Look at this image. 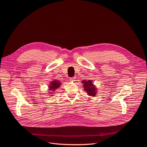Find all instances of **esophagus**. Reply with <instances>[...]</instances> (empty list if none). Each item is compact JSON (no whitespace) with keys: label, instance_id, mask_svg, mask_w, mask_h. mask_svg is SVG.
I'll list each match as a JSON object with an SVG mask.
<instances>
[{"label":"esophagus","instance_id":"34e87169","mask_svg":"<svg viewBox=\"0 0 147 147\" xmlns=\"http://www.w3.org/2000/svg\"><path fill=\"white\" fill-rule=\"evenodd\" d=\"M70 80L71 82H74V81H76V77H71V78H70Z\"/></svg>","mask_w":147,"mask_h":147}]
</instances>
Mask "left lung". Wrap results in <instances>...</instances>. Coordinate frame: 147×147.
<instances>
[{"mask_svg":"<svg viewBox=\"0 0 147 147\" xmlns=\"http://www.w3.org/2000/svg\"><path fill=\"white\" fill-rule=\"evenodd\" d=\"M82 83L83 84L84 90L87 93V95L89 96L96 97L97 93V88L93 84L92 80H83Z\"/></svg>","mask_w":147,"mask_h":147,"instance_id":"1","label":"left lung"}]
</instances>
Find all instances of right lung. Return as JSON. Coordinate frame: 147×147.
Segmentation results:
<instances>
[{"mask_svg":"<svg viewBox=\"0 0 147 147\" xmlns=\"http://www.w3.org/2000/svg\"><path fill=\"white\" fill-rule=\"evenodd\" d=\"M61 82H59V80H53V81H51L50 82V83L49 84V86H49L48 90H49L50 91H53V92H50V94H51H51H53V92L56 91L57 89L59 88V87L61 86Z\"/></svg>","mask_w":147,"mask_h":147,"instance_id":"1","label":"right lung"}]
</instances>
